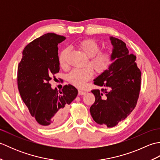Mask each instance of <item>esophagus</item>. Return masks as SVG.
Here are the masks:
<instances>
[{"label":"esophagus","instance_id":"1","mask_svg":"<svg viewBox=\"0 0 160 160\" xmlns=\"http://www.w3.org/2000/svg\"><path fill=\"white\" fill-rule=\"evenodd\" d=\"M84 94H85V91H83L81 90L78 91V95H84Z\"/></svg>","mask_w":160,"mask_h":160}]
</instances>
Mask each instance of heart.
Wrapping results in <instances>:
<instances>
[{
    "label": "heart",
    "instance_id": "1",
    "mask_svg": "<svg viewBox=\"0 0 160 160\" xmlns=\"http://www.w3.org/2000/svg\"><path fill=\"white\" fill-rule=\"evenodd\" d=\"M78 47L87 57H89L87 64L92 66L98 73L106 72L113 62L114 55L113 52L110 50L100 52V45L93 40H84L79 43ZM68 52L69 49L65 48L59 55V63L62 67H66L67 66L66 56ZM91 67L87 66L82 69L71 71L67 76L68 81L78 88L83 87L87 81L93 76V70Z\"/></svg>",
    "mask_w": 160,
    "mask_h": 160
}]
</instances>
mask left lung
Masks as SVG:
<instances>
[{
	"label": "left lung",
	"mask_w": 160,
	"mask_h": 160,
	"mask_svg": "<svg viewBox=\"0 0 160 160\" xmlns=\"http://www.w3.org/2000/svg\"><path fill=\"white\" fill-rule=\"evenodd\" d=\"M110 40L114 61L108 70L94 80L95 84L104 89L91 91L96 100L90 108L93 120L108 128L127 118L136 106L142 74L136 56L128 53L126 44L113 36Z\"/></svg>",
	"instance_id": "left-lung-1"
}]
</instances>
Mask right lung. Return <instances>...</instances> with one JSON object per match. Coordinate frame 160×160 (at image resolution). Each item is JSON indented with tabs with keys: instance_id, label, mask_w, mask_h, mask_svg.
<instances>
[{
	"instance_id": "1",
	"label": "right lung",
	"mask_w": 160,
	"mask_h": 160,
	"mask_svg": "<svg viewBox=\"0 0 160 160\" xmlns=\"http://www.w3.org/2000/svg\"><path fill=\"white\" fill-rule=\"evenodd\" d=\"M65 37L48 33L33 40L22 52L18 68V87L20 96L32 116L44 127L62 124L69 105L78 95L71 84L61 91L53 89L49 81L59 72L58 45Z\"/></svg>"
}]
</instances>
